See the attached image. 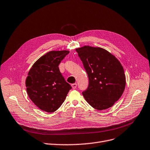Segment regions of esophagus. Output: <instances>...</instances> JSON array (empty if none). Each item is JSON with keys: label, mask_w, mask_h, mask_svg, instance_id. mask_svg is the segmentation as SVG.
I'll use <instances>...</instances> for the list:
<instances>
[{"label": "esophagus", "mask_w": 150, "mask_h": 150, "mask_svg": "<svg viewBox=\"0 0 150 150\" xmlns=\"http://www.w3.org/2000/svg\"><path fill=\"white\" fill-rule=\"evenodd\" d=\"M76 86H77V84L76 83H74V84H71V87H72V88L74 89H76Z\"/></svg>", "instance_id": "1"}]
</instances>
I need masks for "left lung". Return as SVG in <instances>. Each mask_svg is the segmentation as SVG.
Returning <instances> with one entry per match:
<instances>
[{"mask_svg":"<svg viewBox=\"0 0 150 150\" xmlns=\"http://www.w3.org/2000/svg\"><path fill=\"white\" fill-rule=\"evenodd\" d=\"M76 51L89 78V86L82 93L84 99L97 110L112 107L126 86V76L121 62L100 47L87 45Z\"/></svg>","mask_w":150,"mask_h":150,"instance_id":"8db88e82","label":"left lung"}]
</instances>
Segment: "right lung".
I'll list each match as a JSON object with an SVG mask.
<instances>
[{"label": "right lung", "mask_w": 150, "mask_h": 150, "mask_svg": "<svg viewBox=\"0 0 150 150\" xmlns=\"http://www.w3.org/2000/svg\"><path fill=\"white\" fill-rule=\"evenodd\" d=\"M69 53L68 50L49 51L39 58L29 71L25 80L27 93L30 99L43 111L55 112L71 88L58 67Z\"/></svg>", "instance_id": "right-lung-1"}]
</instances>
